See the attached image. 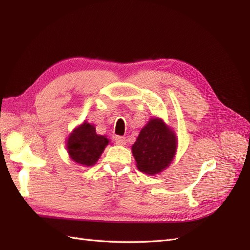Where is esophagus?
<instances>
[{
	"label": "esophagus",
	"mask_w": 250,
	"mask_h": 250,
	"mask_svg": "<svg viewBox=\"0 0 250 250\" xmlns=\"http://www.w3.org/2000/svg\"><path fill=\"white\" fill-rule=\"evenodd\" d=\"M116 144L120 146H123L126 144V139L124 137H116Z\"/></svg>",
	"instance_id": "34e87169"
}]
</instances>
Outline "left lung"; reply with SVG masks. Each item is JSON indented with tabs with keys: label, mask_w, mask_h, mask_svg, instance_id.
Returning <instances> with one entry per match:
<instances>
[{
	"label": "left lung",
	"mask_w": 250,
	"mask_h": 250,
	"mask_svg": "<svg viewBox=\"0 0 250 250\" xmlns=\"http://www.w3.org/2000/svg\"><path fill=\"white\" fill-rule=\"evenodd\" d=\"M177 144L175 131L163 119L151 118L131 146L138 169L148 175L163 172L175 157Z\"/></svg>",
	"instance_id": "8db88e82"
}]
</instances>
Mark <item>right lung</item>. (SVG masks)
<instances>
[{"label":"right lung","instance_id":"right-lung-1","mask_svg":"<svg viewBox=\"0 0 250 250\" xmlns=\"http://www.w3.org/2000/svg\"><path fill=\"white\" fill-rule=\"evenodd\" d=\"M66 151L71 160L83 167L94 166L109 144L105 135L97 134L94 124L83 122L75 127L66 139Z\"/></svg>","mask_w":250,"mask_h":250}]
</instances>
